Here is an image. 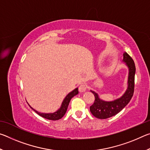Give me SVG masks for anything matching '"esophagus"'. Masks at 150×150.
I'll list each match as a JSON object with an SVG mask.
<instances>
[{
  "mask_svg": "<svg viewBox=\"0 0 150 150\" xmlns=\"http://www.w3.org/2000/svg\"><path fill=\"white\" fill-rule=\"evenodd\" d=\"M87 86L85 83H82V84H81L79 85V92L81 93H83V92H85V91L87 90Z\"/></svg>",
  "mask_w": 150,
  "mask_h": 150,
  "instance_id": "34e87169",
  "label": "esophagus"
}]
</instances>
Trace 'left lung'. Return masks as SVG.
<instances>
[{"label":"left lung","instance_id":"1","mask_svg":"<svg viewBox=\"0 0 150 150\" xmlns=\"http://www.w3.org/2000/svg\"><path fill=\"white\" fill-rule=\"evenodd\" d=\"M123 62L128 67V88L120 98L113 101H105L100 99L98 94L91 91L95 96V102L90 106V111L95 117L99 119H106L116 115L122 110L130 102L134 95V77H135L136 67L130 55L126 52L123 54Z\"/></svg>","mask_w":150,"mask_h":150}]
</instances>
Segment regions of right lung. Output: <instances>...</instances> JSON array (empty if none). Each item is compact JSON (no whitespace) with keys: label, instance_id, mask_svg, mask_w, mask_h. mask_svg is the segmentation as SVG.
I'll return each mask as SVG.
<instances>
[{"label":"right lung","instance_id":"obj_1","mask_svg":"<svg viewBox=\"0 0 150 150\" xmlns=\"http://www.w3.org/2000/svg\"><path fill=\"white\" fill-rule=\"evenodd\" d=\"M78 93H79L78 88H76L75 89H74L73 91H71V92L68 94V95L65 96L64 100H63L60 108L58 109L56 112H54V113L39 112H38L37 110H35L34 108H32L30 105L29 106H30V108H31L33 110L35 111V112L38 114V115H40V116H42V117L48 119V120H59V119L62 118L63 116L65 115L71 99L73 96L77 95Z\"/></svg>","mask_w":150,"mask_h":150}]
</instances>
